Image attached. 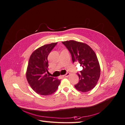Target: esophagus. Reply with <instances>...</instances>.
I'll return each mask as SVG.
<instances>
[{
	"instance_id": "1",
	"label": "esophagus",
	"mask_w": 125,
	"mask_h": 125,
	"mask_svg": "<svg viewBox=\"0 0 125 125\" xmlns=\"http://www.w3.org/2000/svg\"><path fill=\"white\" fill-rule=\"evenodd\" d=\"M70 74V73H67L66 74L63 75V77H69V76Z\"/></svg>"
}]
</instances>
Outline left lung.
<instances>
[{"instance_id": "left-lung-1", "label": "left lung", "mask_w": 125, "mask_h": 125, "mask_svg": "<svg viewBox=\"0 0 125 125\" xmlns=\"http://www.w3.org/2000/svg\"><path fill=\"white\" fill-rule=\"evenodd\" d=\"M71 55L73 62H79L83 70L78 74L79 81L75 89L87 92L95 87L100 77L101 68L95 52L88 44L74 40L62 42Z\"/></svg>"}]
</instances>
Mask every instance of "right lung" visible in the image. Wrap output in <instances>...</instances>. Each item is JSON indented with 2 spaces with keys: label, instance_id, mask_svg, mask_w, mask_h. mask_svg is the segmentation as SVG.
Masks as SVG:
<instances>
[{
  "label": "right lung",
  "instance_id": "obj_1",
  "mask_svg": "<svg viewBox=\"0 0 125 125\" xmlns=\"http://www.w3.org/2000/svg\"><path fill=\"white\" fill-rule=\"evenodd\" d=\"M57 43L44 45L34 51L29 60L26 78L34 91L42 95H50L57 90L59 79L50 76L47 73V57Z\"/></svg>",
  "mask_w": 125,
  "mask_h": 125
}]
</instances>
